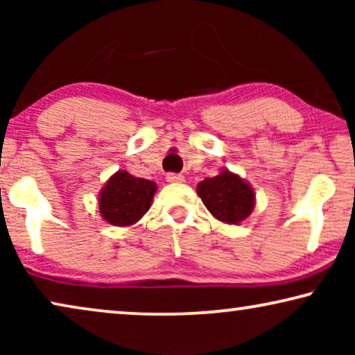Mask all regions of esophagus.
<instances>
[{
  "label": "esophagus",
  "instance_id": "1",
  "mask_svg": "<svg viewBox=\"0 0 355 355\" xmlns=\"http://www.w3.org/2000/svg\"><path fill=\"white\" fill-rule=\"evenodd\" d=\"M166 181L168 182H182L184 176H182V174H178V173H168L166 174Z\"/></svg>",
  "mask_w": 355,
  "mask_h": 355
}]
</instances>
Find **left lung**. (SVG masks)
Here are the masks:
<instances>
[{
	"instance_id": "left-lung-1",
	"label": "left lung",
	"mask_w": 355,
	"mask_h": 355,
	"mask_svg": "<svg viewBox=\"0 0 355 355\" xmlns=\"http://www.w3.org/2000/svg\"><path fill=\"white\" fill-rule=\"evenodd\" d=\"M197 193L213 216L232 225L249 216L254 208L255 196L249 184L227 171L202 181Z\"/></svg>"
}]
</instances>
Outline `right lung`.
I'll use <instances>...</instances> for the list:
<instances>
[{"label":"right lung","mask_w":355,"mask_h":355,"mask_svg":"<svg viewBox=\"0 0 355 355\" xmlns=\"http://www.w3.org/2000/svg\"><path fill=\"white\" fill-rule=\"evenodd\" d=\"M157 184L118 171L100 193V213L114 226H129L139 221L152 203Z\"/></svg>","instance_id":"1"}]
</instances>
